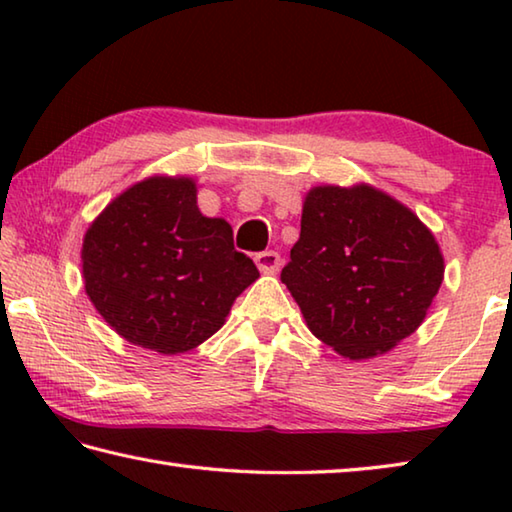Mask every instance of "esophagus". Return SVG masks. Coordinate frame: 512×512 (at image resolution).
<instances>
[{"mask_svg":"<svg viewBox=\"0 0 512 512\" xmlns=\"http://www.w3.org/2000/svg\"><path fill=\"white\" fill-rule=\"evenodd\" d=\"M255 264H257V268H259V271H262V273L273 275V273L280 271L282 257L277 255L275 250H264V253H257V255H255Z\"/></svg>","mask_w":512,"mask_h":512,"instance_id":"obj_1","label":"esophagus"}]
</instances>
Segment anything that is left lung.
Returning <instances> with one entry per match:
<instances>
[{
    "instance_id": "obj_1",
    "label": "left lung",
    "mask_w": 512,
    "mask_h": 512,
    "mask_svg": "<svg viewBox=\"0 0 512 512\" xmlns=\"http://www.w3.org/2000/svg\"><path fill=\"white\" fill-rule=\"evenodd\" d=\"M443 275V253L418 214L366 183L309 189L282 268L311 334L352 361L411 336Z\"/></svg>"
}]
</instances>
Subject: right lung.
<instances>
[{
  "label": "right lung",
  "mask_w": 512,
  "mask_h": 512,
  "mask_svg": "<svg viewBox=\"0 0 512 512\" xmlns=\"http://www.w3.org/2000/svg\"><path fill=\"white\" fill-rule=\"evenodd\" d=\"M196 180L151 176L121 192L90 223L81 262L85 293L128 343L183 354L219 332L259 271L237 253L225 219L203 216Z\"/></svg>",
  "instance_id": "add662e5"
}]
</instances>
